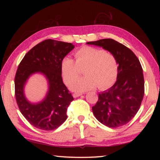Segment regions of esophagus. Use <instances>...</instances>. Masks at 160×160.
<instances>
[{
	"mask_svg": "<svg viewBox=\"0 0 160 160\" xmlns=\"http://www.w3.org/2000/svg\"><path fill=\"white\" fill-rule=\"evenodd\" d=\"M83 93H79V92H75L73 93V94H72V96H73V97H75V98H76V97H80L81 95H82Z\"/></svg>",
	"mask_w": 160,
	"mask_h": 160,
	"instance_id": "obj_1",
	"label": "esophagus"
}]
</instances>
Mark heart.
<instances>
[{"label": "heart", "mask_w": 160, "mask_h": 160, "mask_svg": "<svg viewBox=\"0 0 160 160\" xmlns=\"http://www.w3.org/2000/svg\"><path fill=\"white\" fill-rule=\"evenodd\" d=\"M75 62L69 56L62 59L61 73L65 83L70 84L85 68L86 75L70 85L75 92H85L99 87L101 90L112 86L117 79L118 63L114 54L102 48L85 46L74 53Z\"/></svg>", "instance_id": "obj_1"}]
</instances>
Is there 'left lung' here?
<instances>
[{
    "label": "left lung",
    "instance_id": "left-lung-1",
    "mask_svg": "<svg viewBox=\"0 0 160 160\" xmlns=\"http://www.w3.org/2000/svg\"><path fill=\"white\" fill-rule=\"evenodd\" d=\"M114 54L118 63L117 80L112 88L99 94L92 109L99 122L109 128L128 123L138 112L145 92L142 68L138 58L126 46L112 39L87 42Z\"/></svg>",
    "mask_w": 160,
    "mask_h": 160
}]
</instances>
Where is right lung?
<instances>
[{
	"label": "right lung",
	"instance_id": "1",
	"mask_svg": "<svg viewBox=\"0 0 160 160\" xmlns=\"http://www.w3.org/2000/svg\"><path fill=\"white\" fill-rule=\"evenodd\" d=\"M74 48V45L53 39H46L29 50L19 64L15 77V94L22 114L28 122L44 131H52L67 119V109L73 100L63 82L61 63ZM42 72L47 77L50 89L45 99L31 104L23 95V85L28 77Z\"/></svg>",
	"mask_w": 160,
	"mask_h": 160
}]
</instances>
